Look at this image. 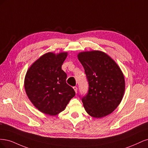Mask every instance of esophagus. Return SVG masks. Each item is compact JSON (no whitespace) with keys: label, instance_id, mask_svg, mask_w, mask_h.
<instances>
[{"label":"esophagus","instance_id":"esophagus-1","mask_svg":"<svg viewBox=\"0 0 148 148\" xmlns=\"http://www.w3.org/2000/svg\"><path fill=\"white\" fill-rule=\"evenodd\" d=\"M73 88H74V91H75V92L77 93V87H75V86H74V87H73Z\"/></svg>","mask_w":148,"mask_h":148}]
</instances>
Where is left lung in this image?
I'll return each mask as SVG.
<instances>
[{"label":"left lung","mask_w":148,"mask_h":148,"mask_svg":"<svg viewBox=\"0 0 148 148\" xmlns=\"http://www.w3.org/2000/svg\"><path fill=\"white\" fill-rule=\"evenodd\" d=\"M78 59L88 84L87 93L81 97L85 111L95 118L111 114L121 102L125 92L124 77L120 68L100 51L81 52Z\"/></svg>","instance_id":"1"}]
</instances>
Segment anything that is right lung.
Instances as JSON below:
<instances>
[{
	"label": "right lung",
	"mask_w": 148,
	"mask_h": 148,
	"mask_svg": "<svg viewBox=\"0 0 148 148\" xmlns=\"http://www.w3.org/2000/svg\"><path fill=\"white\" fill-rule=\"evenodd\" d=\"M67 53H47L35 61L27 71L25 88L28 98L39 110L55 116L64 110L74 90L66 83L67 74L61 66Z\"/></svg>",
	"instance_id": "1"
}]
</instances>
